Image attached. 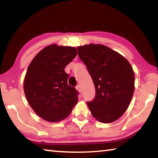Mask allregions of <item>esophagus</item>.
I'll return each mask as SVG.
<instances>
[{
  "instance_id": "1",
  "label": "esophagus",
  "mask_w": 158,
  "mask_h": 158,
  "mask_svg": "<svg viewBox=\"0 0 158 158\" xmlns=\"http://www.w3.org/2000/svg\"><path fill=\"white\" fill-rule=\"evenodd\" d=\"M76 89H77V90H78V91L79 92H80V93H81V85H77V86L76 87Z\"/></svg>"
}]
</instances>
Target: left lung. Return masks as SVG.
Wrapping results in <instances>:
<instances>
[{"instance_id":"left-lung-1","label":"left lung","mask_w":158,"mask_h":158,"mask_svg":"<svg viewBox=\"0 0 158 158\" xmlns=\"http://www.w3.org/2000/svg\"><path fill=\"white\" fill-rule=\"evenodd\" d=\"M95 88V98L88 102L93 116L102 123L116 121L127 110L135 90V74L126 58L103 44L77 47Z\"/></svg>"}]
</instances>
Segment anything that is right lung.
Returning <instances> with one entry per match:
<instances>
[{
    "mask_svg": "<svg viewBox=\"0 0 158 158\" xmlns=\"http://www.w3.org/2000/svg\"><path fill=\"white\" fill-rule=\"evenodd\" d=\"M77 55L76 48L53 44L42 49L28 65L23 90L31 108L45 121L65 119L78 102V92L68 84L65 72Z\"/></svg>",
    "mask_w": 158,
    "mask_h": 158,
    "instance_id": "right-lung-1",
    "label": "right lung"
}]
</instances>
